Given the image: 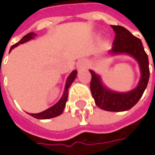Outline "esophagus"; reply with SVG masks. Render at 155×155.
<instances>
[{
  "label": "esophagus",
  "instance_id": "obj_1",
  "mask_svg": "<svg viewBox=\"0 0 155 155\" xmlns=\"http://www.w3.org/2000/svg\"><path fill=\"white\" fill-rule=\"evenodd\" d=\"M77 66H78V68L79 69V70L84 68V61H79V62H78Z\"/></svg>",
  "mask_w": 155,
  "mask_h": 155
}]
</instances>
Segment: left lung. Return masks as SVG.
Returning <instances> with one entry per match:
<instances>
[{
  "mask_svg": "<svg viewBox=\"0 0 155 155\" xmlns=\"http://www.w3.org/2000/svg\"><path fill=\"white\" fill-rule=\"evenodd\" d=\"M111 27L116 33V37L110 53H126L134 58L140 65L141 72L140 82L137 87L129 92H115L104 87L98 75L90 70L91 74V91L95 103L100 109L120 112L130 110L142 97L149 79V62L140 39L134 36L125 27L121 26H111Z\"/></svg>",
  "mask_w": 155,
  "mask_h": 155,
  "instance_id": "left-lung-1",
  "label": "left lung"
}]
</instances>
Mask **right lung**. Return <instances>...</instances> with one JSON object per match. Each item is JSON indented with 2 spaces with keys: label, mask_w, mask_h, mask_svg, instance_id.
<instances>
[{
  "label": "right lung",
  "mask_w": 155,
  "mask_h": 155,
  "mask_svg": "<svg viewBox=\"0 0 155 155\" xmlns=\"http://www.w3.org/2000/svg\"><path fill=\"white\" fill-rule=\"evenodd\" d=\"M34 36H36L35 33H27V35H25L19 42H17L16 44L11 46L10 51L12 49H14L15 47H16L17 45H20V44H23L25 42H27L28 40L32 39ZM77 73H78L77 71H73L70 74L67 80H66V84H65V87H64V91L62 97L55 105H53L52 107L47 109V110L43 111V112H40V113H38V114H30V115L33 116L34 118H37V119H49V118L56 117V116L61 115L63 113V111H64V107H65V104L67 102V98H68V89L71 85V84L73 83V81L75 80V78L77 77Z\"/></svg>",
  "instance_id": "add662e5"
}]
</instances>
